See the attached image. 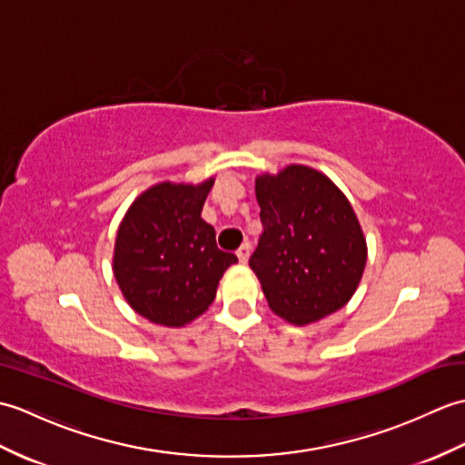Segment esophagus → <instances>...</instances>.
Listing matches in <instances>:
<instances>
[{"instance_id": "obj_1", "label": "esophagus", "mask_w": 465, "mask_h": 465, "mask_svg": "<svg viewBox=\"0 0 465 465\" xmlns=\"http://www.w3.org/2000/svg\"><path fill=\"white\" fill-rule=\"evenodd\" d=\"M250 252H252V245H250L248 242L240 245V250H238V260H240V263H248Z\"/></svg>"}]
</instances>
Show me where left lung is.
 <instances>
[{"label":"left lung","instance_id":"1","mask_svg":"<svg viewBox=\"0 0 465 465\" xmlns=\"http://www.w3.org/2000/svg\"><path fill=\"white\" fill-rule=\"evenodd\" d=\"M263 233L250 258L270 310L293 325L338 312L358 290L368 243L348 197L302 163L255 177Z\"/></svg>","mask_w":465,"mask_h":465}]
</instances>
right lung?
Returning <instances> with one entry per match:
<instances>
[{
  "label": "right lung",
  "instance_id": "add662e5",
  "mask_svg": "<svg viewBox=\"0 0 465 465\" xmlns=\"http://www.w3.org/2000/svg\"><path fill=\"white\" fill-rule=\"evenodd\" d=\"M215 177L160 182L135 197L117 227L114 275L130 308L152 323L183 328L210 308L223 272L238 262L217 250L202 220Z\"/></svg>",
  "mask_w": 465,
  "mask_h": 465
}]
</instances>
